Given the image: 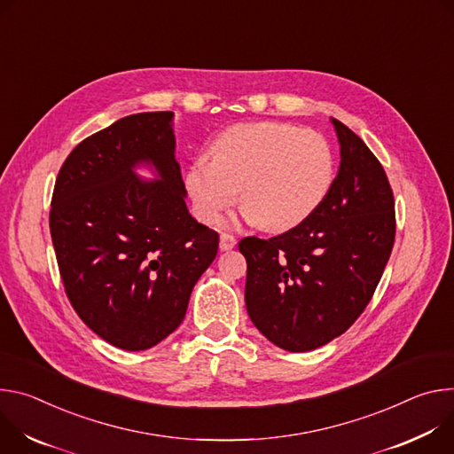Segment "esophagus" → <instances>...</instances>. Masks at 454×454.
<instances>
[{
    "mask_svg": "<svg viewBox=\"0 0 454 454\" xmlns=\"http://www.w3.org/2000/svg\"><path fill=\"white\" fill-rule=\"evenodd\" d=\"M236 245V238L232 234H220V250H231Z\"/></svg>",
    "mask_w": 454,
    "mask_h": 454,
    "instance_id": "1",
    "label": "esophagus"
}]
</instances>
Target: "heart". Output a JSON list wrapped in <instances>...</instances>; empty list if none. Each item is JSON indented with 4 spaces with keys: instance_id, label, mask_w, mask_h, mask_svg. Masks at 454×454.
<instances>
[{
    "instance_id": "b5f03b06",
    "label": "heart",
    "mask_w": 454,
    "mask_h": 454,
    "mask_svg": "<svg viewBox=\"0 0 454 454\" xmlns=\"http://www.w3.org/2000/svg\"><path fill=\"white\" fill-rule=\"evenodd\" d=\"M211 157L194 160L185 187L196 215L220 220L238 196L247 220L283 232L312 216L335 178L328 140L312 129L281 122L234 124L211 142Z\"/></svg>"
}]
</instances>
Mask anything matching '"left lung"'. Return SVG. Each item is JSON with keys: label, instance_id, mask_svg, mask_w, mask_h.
Segmentation results:
<instances>
[{"label": "left lung", "instance_id": "left-lung-1", "mask_svg": "<svg viewBox=\"0 0 454 454\" xmlns=\"http://www.w3.org/2000/svg\"><path fill=\"white\" fill-rule=\"evenodd\" d=\"M340 164L319 209L297 227L239 241L250 321L276 346L316 349L363 314L395 241V201L370 147L330 119Z\"/></svg>", "mask_w": 454, "mask_h": 454}]
</instances>
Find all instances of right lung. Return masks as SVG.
Instances as JSON below:
<instances>
[{"instance_id": "1", "label": "right lung", "mask_w": 454, "mask_h": 454, "mask_svg": "<svg viewBox=\"0 0 454 454\" xmlns=\"http://www.w3.org/2000/svg\"><path fill=\"white\" fill-rule=\"evenodd\" d=\"M173 117L133 114L84 138L52 196L50 232L70 303L91 332L128 351L180 326L218 253V232L185 206ZM138 167L156 178L138 177Z\"/></svg>"}]
</instances>
